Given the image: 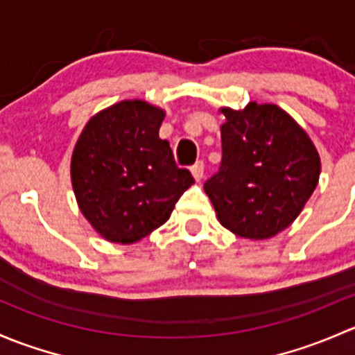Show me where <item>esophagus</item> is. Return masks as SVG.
<instances>
[{
	"mask_svg": "<svg viewBox=\"0 0 355 355\" xmlns=\"http://www.w3.org/2000/svg\"><path fill=\"white\" fill-rule=\"evenodd\" d=\"M203 171H205V164L202 162V160H198L195 166H191V174L196 181H200V179L203 178Z\"/></svg>",
	"mask_w": 355,
	"mask_h": 355,
	"instance_id": "obj_1",
	"label": "esophagus"
}]
</instances>
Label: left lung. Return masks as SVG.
Listing matches in <instances>:
<instances>
[{"instance_id":"obj_1","label":"left lung","mask_w":355,"mask_h":355,"mask_svg":"<svg viewBox=\"0 0 355 355\" xmlns=\"http://www.w3.org/2000/svg\"><path fill=\"white\" fill-rule=\"evenodd\" d=\"M222 162L203 184L225 229L268 239L288 227L320 179V155L306 131L275 104L222 109Z\"/></svg>"}]
</instances>
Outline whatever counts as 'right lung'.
<instances>
[{"label":"right lung","instance_id":"right-lung-1","mask_svg":"<svg viewBox=\"0 0 355 355\" xmlns=\"http://www.w3.org/2000/svg\"><path fill=\"white\" fill-rule=\"evenodd\" d=\"M162 119V109L123 101L94 116L76 141V202L111 243H137L160 227L195 182L188 169L176 166L169 141L159 138Z\"/></svg>","mask_w":355,"mask_h":355}]
</instances>
